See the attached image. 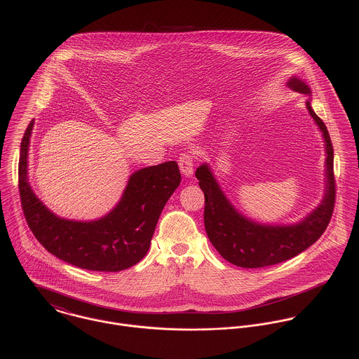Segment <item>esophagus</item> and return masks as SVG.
Returning a JSON list of instances; mask_svg holds the SVG:
<instances>
[{"label": "esophagus", "mask_w": 359, "mask_h": 359, "mask_svg": "<svg viewBox=\"0 0 359 359\" xmlns=\"http://www.w3.org/2000/svg\"><path fill=\"white\" fill-rule=\"evenodd\" d=\"M178 165H180V170L181 172L185 175V177H191L194 174V165H195V161H194V157L189 154H182L178 158Z\"/></svg>", "instance_id": "34e87169"}]
</instances>
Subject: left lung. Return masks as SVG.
I'll use <instances>...</instances> for the list:
<instances>
[{
  "label": "left lung",
  "instance_id": "obj_1",
  "mask_svg": "<svg viewBox=\"0 0 359 359\" xmlns=\"http://www.w3.org/2000/svg\"><path fill=\"white\" fill-rule=\"evenodd\" d=\"M286 86L308 95L306 106L325 142V192L319 205L294 224L257 222L229 202L208 163L199 165L195 172L199 187L205 192L207 236L221 256L242 268H262L300 255L325 232L334 207L333 147L327 128L311 106V90L307 84L297 76H292Z\"/></svg>",
  "mask_w": 359,
  "mask_h": 359
}]
</instances>
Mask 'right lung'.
<instances>
[{
    "instance_id": "right-lung-1",
    "label": "right lung",
    "mask_w": 359,
    "mask_h": 359,
    "mask_svg": "<svg viewBox=\"0 0 359 359\" xmlns=\"http://www.w3.org/2000/svg\"><path fill=\"white\" fill-rule=\"evenodd\" d=\"M34 120L20 144L19 194L26 221L36 239L55 257L83 269L117 272L140 262L151 248L158 217L181 182L177 161L137 170L107 214L76 221L53 214L33 192L27 178Z\"/></svg>"
}]
</instances>
